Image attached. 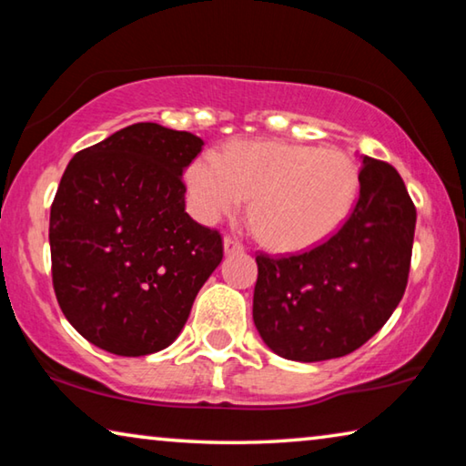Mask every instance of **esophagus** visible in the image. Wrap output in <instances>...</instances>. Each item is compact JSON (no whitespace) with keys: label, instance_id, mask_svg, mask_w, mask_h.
<instances>
[{"label":"esophagus","instance_id":"34e87169","mask_svg":"<svg viewBox=\"0 0 466 466\" xmlns=\"http://www.w3.org/2000/svg\"><path fill=\"white\" fill-rule=\"evenodd\" d=\"M224 250H226V255H234V252H242L244 250V244L240 240L232 238V236H226V238H224Z\"/></svg>","mask_w":466,"mask_h":466}]
</instances>
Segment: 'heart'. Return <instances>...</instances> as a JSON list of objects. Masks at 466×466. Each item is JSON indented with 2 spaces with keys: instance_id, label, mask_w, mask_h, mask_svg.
<instances>
[{
  "instance_id": "1",
  "label": "heart",
  "mask_w": 466,
  "mask_h": 466,
  "mask_svg": "<svg viewBox=\"0 0 466 466\" xmlns=\"http://www.w3.org/2000/svg\"><path fill=\"white\" fill-rule=\"evenodd\" d=\"M358 187L360 170L341 149L286 141H232L187 170L188 199L203 222L236 214L252 197L250 224L275 250L329 238L350 216Z\"/></svg>"
}]
</instances>
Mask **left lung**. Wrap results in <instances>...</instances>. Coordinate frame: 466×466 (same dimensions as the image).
<instances>
[{"instance_id": "obj_1", "label": "left lung", "mask_w": 466, "mask_h": 466, "mask_svg": "<svg viewBox=\"0 0 466 466\" xmlns=\"http://www.w3.org/2000/svg\"><path fill=\"white\" fill-rule=\"evenodd\" d=\"M351 216L325 242L286 257L257 255L252 319L294 361L343 358L374 337L405 294L417 211L389 162L361 157Z\"/></svg>"}]
</instances>
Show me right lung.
Segmentation results:
<instances>
[{
	"instance_id": "obj_1",
	"label": "right lung",
	"mask_w": 466,
	"mask_h": 466,
	"mask_svg": "<svg viewBox=\"0 0 466 466\" xmlns=\"http://www.w3.org/2000/svg\"><path fill=\"white\" fill-rule=\"evenodd\" d=\"M203 139L136 123L69 160L51 205L53 289L84 339L115 356L168 347L224 257L185 211L183 172Z\"/></svg>"
}]
</instances>
